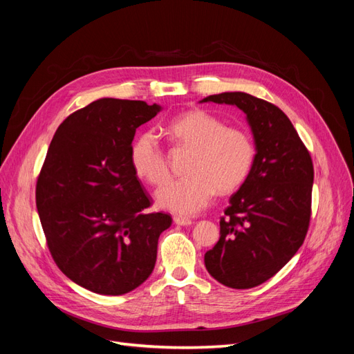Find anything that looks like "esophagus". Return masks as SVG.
Masks as SVG:
<instances>
[{
    "instance_id": "esophagus-1",
    "label": "esophagus",
    "mask_w": 354,
    "mask_h": 354,
    "mask_svg": "<svg viewBox=\"0 0 354 354\" xmlns=\"http://www.w3.org/2000/svg\"><path fill=\"white\" fill-rule=\"evenodd\" d=\"M174 223L178 224V226H190L192 221L190 218H185V217H174Z\"/></svg>"
}]
</instances>
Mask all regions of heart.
<instances>
[{"label": "heart", "mask_w": 354, "mask_h": 354, "mask_svg": "<svg viewBox=\"0 0 354 354\" xmlns=\"http://www.w3.org/2000/svg\"><path fill=\"white\" fill-rule=\"evenodd\" d=\"M165 133L178 147L192 149L189 176L169 180L156 192L160 208L192 216L205 208L218 192L227 195L248 176L254 160L250 134L238 127H226L220 118L205 111H190L171 120ZM134 173L149 185L159 186L169 174L168 153L155 131H145L131 146Z\"/></svg>", "instance_id": "1"}]
</instances>
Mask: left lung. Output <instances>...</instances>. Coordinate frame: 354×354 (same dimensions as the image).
I'll use <instances>...</instances> for the list:
<instances>
[{
	"label": "left lung",
	"instance_id": "left-lung-1",
	"mask_svg": "<svg viewBox=\"0 0 354 354\" xmlns=\"http://www.w3.org/2000/svg\"><path fill=\"white\" fill-rule=\"evenodd\" d=\"M201 102L234 104L243 111L257 151L248 177L220 218V239L207 251L205 267L224 286H259L304 242L312 216V156L289 118L273 103L241 91Z\"/></svg>",
	"mask_w": 354,
	"mask_h": 354
}]
</instances>
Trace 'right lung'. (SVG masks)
<instances>
[{
	"instance_id": "1",
	"label": "right lung",
	"mask_w": 354,
	"mask_h": 354,
	"mask_svg": "<svg viewBox=\"0 0 354 354\" xmlns=\"http://www.w3.org/2000/svg\"><path fill=\"white\" fill-rule=\"evenodd\" d=\"M160 106L100 99L63 121L37 181V209L53 260L91 292L122 295L151 276L171 216L152 205L131 165L136 128Z\"/></svg>"
}]
</instances>
